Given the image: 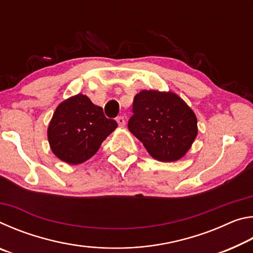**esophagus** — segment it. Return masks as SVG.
<instances>
[{"instance_id":"1","label":"esophagus","mask_w":253,"mask_h":253,"mask_svg":"<svg viewBox=\"0 0 253 253\" xmlns=\"http://www.w3.org/2000/svg\"><path fill=\"white\" fill-rule=\"evenodd\" d=\"M116 121H117V123H118V125L121 126V127H124V126H125L126 122H125V118H124L123 116H118V117L116 118Z\"/></svg>"}]
</instances>
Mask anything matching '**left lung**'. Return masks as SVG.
I'll use <instances>...</instances> for the list:
<instances>
[{"mask_svg":"<svg viewBox=\"0 0 253 253\" xmlns=\"http://www.w3.org/2000/svg\"><path fill=\"white\" fill-rule=\"evenodd\" d=\"M128 129L153 158L175 162L193 144L198 121L193 110L175 93L143 90L134 98Z\"/></svg>","mask_w":253,"mask_h":253,"instance_id":"obj_1","label":"left lung"}]
</instances>
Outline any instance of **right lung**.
<instances>
[{"label": "right lung", "mask_w": 253, "mask_h": 253, "mask_svg": "<svg viewBox=\"0 0 253 253\" xmlns=\"http://www.w3.org/2000/svg\"><path fill=\"white\" fill-rule=\"evenodd\" d=\"M116 127V121L107 118L101 107L79 93L57 107L48 128V139L55 156L76 165L95 155Z\"/></svg>", "instance_id": "add662e5"}]
</instances>
